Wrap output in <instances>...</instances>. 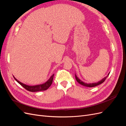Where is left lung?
<instances>
[{
  "instance_id": "left-lung-1",
  "label": "left lung",
  "mask_w": 126,
  "mask_h": 126,
  "mask_svg": "<svg viewBox=\"0 0 126 126\" xmlns=\"http://www.w3.org/2000/svg\"><path fill=\"white\" fill-rule=\"evenodd\" d=\"M109 75V74L108 75V76H107V77H105L104 79H102L101 80H100V81H99V82H97V83H88V84H87V83H85V82H82L81 80H80V79L77 77V76H76V75H75V77H76V80H77V81L79 83H80V84H81V85H82V86H86V87H95V86H98V85H100V84H101L102 83L104 82L105 81V80L106 79V78L108 77V76Z\"/></svg>"
}]
</instances>
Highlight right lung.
Returning a JSON list of instances; mask_svg holds the SVG:
<instances>
[{"label": "right lung", "mask_w": 126, "mask_h": 126, "mask_svg": "<svg viewBox=\"0 0 126 126\" xmlns=\"http://www.w3.org/2000/svg\"><path fill=\"white\" fill-rule=\"evenodd\" d=\"M54 74L52 75L51 76L50 79H49L46 82L43 83V84L39 85H36V86H28V85H26L25 84H24V83H22L21 82L17 80L14 77V78L19 83L21 86L23 87L24 88H25L26 90H27L28 91H31V92H36V91H44V90H47L52 84L53 79H54Z\"/></svg>", "instance_id": "add662e5"}]
</instances>
